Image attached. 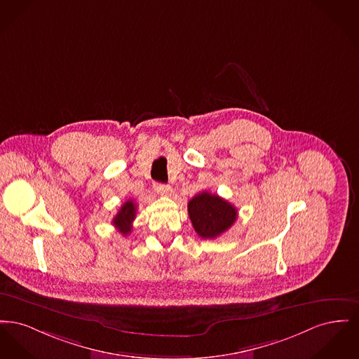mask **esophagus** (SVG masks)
<instances>
[{
    "label": "esophagus",
    "mask_w": 359,
    "mask_h": 359,
    "mask_svg": "<svg viewBox=\"0 0 359 359\" xmlns=\"http://www.w3.org/2000/svg\"><path fill=\"white\" fill-rule=\"evenodd\" d=\"M154 191L157 192V194H160V195H164V196H168L170 195V187L167 186V184H161V183H156L154 184Z\"/></svg>",
    "instance_id": "esophagus-1"
}]
</instances>
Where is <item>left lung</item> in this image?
I'll return each instance as SVG.
<instances>
[{"label": "left lung", "mask_w": 359, "mask_h": 359, "mask_svg": "<svg viewBox=\"0 0 359 359\" xmlns=\"http://www.w3.org/2000/svg\"><path fill=\"white\" fill-rule=\"evenodd\" d=\"M192 226L202 238H215L226 232L237 218V209L221 196L203 191L189 205Z\"/></svg>", "instance_id": "obj_1"}]
</instances>
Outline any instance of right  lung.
I'll list each match as a JSON object with an SVG mask.
<instances>
[{
	"mask_svg": "<svg viewBox=\"0 0 359 359\" xmlns=\"http://www.w3.org/2000/svg\"><path fill=\"white\" fill-rule=\"evenodd\" d=\"M135 211H137L135 203L133 201H127L126 203H123V206L119 209L115 218L112 219V225H115V228L123 236H127L133 229V221L135 219Z\"/></svg>",
	"mask_w": 359,
	"mask_h": 359,
	"instance_id": "1",
	"label": "right lung"
}]
</instances>
